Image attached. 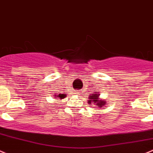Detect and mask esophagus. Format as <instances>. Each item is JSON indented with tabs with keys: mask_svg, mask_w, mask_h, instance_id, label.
Masks as SVG:
<instances>
[{
	"mask_svg": "<svg viewBox=\"0 0 153 153\" xmlns=\"http://www.w3.org/2000/svg\"><path fill=\"white\" fill-rule=\"evenodd\" d=\"M75 94H78V92H77V91H76V92L75 93Z\"/></svg>",
	"mask_w": 153,
	"mask_h": 153,
	"instance_id": "esophagus-1",
	"label": "esophagus"
}]
</instances>
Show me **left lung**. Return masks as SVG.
I'll use <instances>...</instances> for the list:
<instances>
[{"instance_id":"8db88e82","label":"left lung","mask_w":153,"mask_h":153,"mask_svg":"<svg viewBox=\"0 0 153 153\" xmlns=\"http://www.w3.org/2000/svg\"><path fill=\"white\" fill-rule=\"evenodd\" d=\"M100 94H97L96 92L91 94L89 95V98H88V103L89 104H91V103L94 104V105H96L98 107H103L106 105V101L104 99H101L99 97Z\"/></svg>"}]
</instances>
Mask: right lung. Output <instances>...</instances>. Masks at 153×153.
<instances>
[{
    "label": "right lung",
    "mask_w": 153,
    "mask_h": 153,
    "mask_svg": "<svg viewBox=\"0 0 153 153\" xmlns=\"http://www.w3.org/2000/svg\"><path fill=\"white\" fill-rule=\"evenodd\" d=\"M66 94H55V95H54V97H59V99H63V98H65V97H66Z\"/></svg>",
    "instance_id": "1"
}]
</instances>
